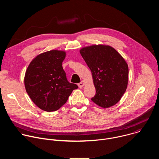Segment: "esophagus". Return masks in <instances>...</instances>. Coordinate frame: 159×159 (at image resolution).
I'll return each mask as SVG.
<instances>
[{"label":"esophagus","mask_w":159,"mask_h":159,"mask_svg":"<svg viewBox=\"0 0 159 159\" xmlns=\"http://www.w3.org/2000/svg\"><path fill=\"white\" fill-rule=\"evenodd\" d=\"M78 85H79V87L80 88H82V87L84 85V80L81 81V82H80V83L78 84Z\"/></svg>","instance_id":"obj_1"}]
</instances>
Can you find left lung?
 <instances>
[{
	"label": "left lung",
	"mask_w": 159,
	"mask_h": 159,
	"mask_svg": "<svg viewBox=\"0 0 159 159\" xmlns=\"http://www.w3.org/2000/svg\"><path fill=\"white\" fill-rule=\"evenodd\" d=\"M80 53L91 70L96 93L91 100L107 108L120 101L127 88L128 66L122 56L107 45H92Z\"/></svg>",
	"instance_id": "obj_1"
}]
</instances>
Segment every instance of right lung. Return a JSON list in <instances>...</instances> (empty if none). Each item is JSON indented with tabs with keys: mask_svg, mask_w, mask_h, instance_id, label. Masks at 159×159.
Segmentation results:
<instances>
[{
	"mask_svg": "<svg viewBox=\"0 0 159 159\" xmlns=\"http://www.w3.org/2000/svg\"><path fill=\"white\" fill-rule=\"evenodd\" d=\"M65 52L51 50L38 55L29 65L25 77L26 90L41 109L52 112L66 103L78 86L67 80L62 62Z\"/></svg>",
	"mask_w": 159,
	"mask_h": 159,
	"instance_id": "add662e5",
	"label": "right lung"
}]
</instances>
